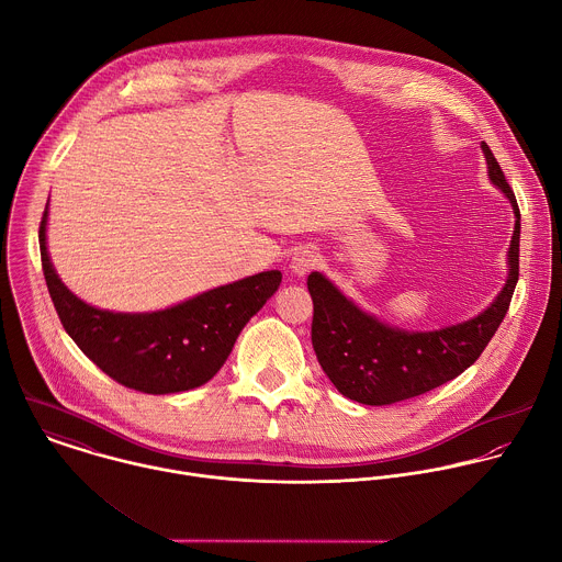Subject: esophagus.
Here are the masks:
<instances>
[{
    "instance_id": "1",
    "label": "esophagus",
    "mask_w": 562,
    "mask_h": 562,
    "mask_svg": "<svg viewBox=\"0 0 562 562\" xmlns=\"http://www.w3.org/2000/svg\"><path fill=\"white\" fill-rule=\"evenodd\" d=\"M315 267H317V256H315V251H311V249L297 251V254L293 256V260H291V271H293L295 276H306V273L313 271Z\"/></svg>"
}]
</instances>
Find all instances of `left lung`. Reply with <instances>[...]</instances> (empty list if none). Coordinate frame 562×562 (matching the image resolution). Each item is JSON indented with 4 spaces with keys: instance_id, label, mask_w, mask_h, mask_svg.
Wrapping results in <instances>:
<instances>
[{
    "instance_id": "8db88e82",
    "label": "left lung",
    "mask_w": 562,
    "mask_h": 562,
    "mask_svg": "<svg viewBox=\"0 0 562 562\" xmlns=\"http://www.w3.org/2000/svg\"><path fill=\"white\" fill-rule=\"evenodd\" d=\"M482 150L491 181L506 192L517 216L508 251V282L482 315L434 333H407L357 308L322 273L308 276L313 348L322 370L346 398L383 407L427 394L471 368L504 322L519 280L521 212L486 142H482Z\"/></svg>"
}]
</instances>
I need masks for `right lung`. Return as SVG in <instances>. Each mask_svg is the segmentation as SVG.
Wrapping results in <instances>:
<instances>
[{"instance_id": "right-lung-1", "label": "right lung", "mask_w": 562, "mask_h": 562, "mask_svg": "<svg viewBox=\"0 0 562 562\" xmlns=\"http://www.w3.org/2000/svg\"><path fill=\"white\" fill-rule=\"evenodd\" d=\"M47 207L38 225L41 265L65 333L115 383L144 394L188 392L207 383L229 357L245 324L282 282L262 271L157 313L93 308L56 276L45 247Z\"/></svg>"}]
</instances>
